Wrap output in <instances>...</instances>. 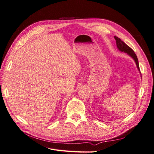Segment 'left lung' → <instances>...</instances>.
<instances>
[{
	"instance_id": "1",
	"label": "left lung",
	"mask_w": 154,
	"mask_h": 154,
	"mask_svg": "<svg viewBox=\"0 0 154 154\" xmlns=\"http://www.w3.org/2000/svg\"><path fill=\"white\" fill-rule=\"evenodd\" d=\"M114 38L116 41V45H117V47L122 52L127 53L128 54H129L130 57H132L134 60H135V62L136 63V66L137 67V69H139V71H140V69H139V62H138V59L136 53H134V51L130 48L128 45L126 44L124 42H123L122 40H121L117 36H114Z\"/></svg>"
}]
</instances>
